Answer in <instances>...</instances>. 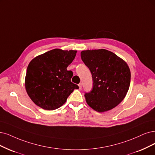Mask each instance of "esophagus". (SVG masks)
I'll return each mask as SVG.
<instances>
[{
	"mask_svg": "<svg viewBox=\"0 0 155 155\" xmlns=\"http://www.w3.org/2000/svg\"><path fill=\"white\" fill-rule=\"evenodd\" d=\"M78 86H79V88H80V89H82V83H80V84H78Z\"/></svg>",
	"mask_w": 155,
	"mask_h": 155,
	"instance_id": "obj_1",
	"label": "esophagus"
}]
</instances>
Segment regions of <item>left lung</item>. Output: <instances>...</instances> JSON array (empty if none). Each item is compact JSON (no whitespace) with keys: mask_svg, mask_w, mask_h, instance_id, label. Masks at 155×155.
<instances>
[{"mask_svg":"<svg viewBox=\"0 0 155 155\" xmlns=\"http://www.w3.org/2000/svg\"><path fill=\"white\" fill-rule=\"evenodd\" d=\"M81 58L93 77V89L85 93L89 107L98 112L112 109L121 103L130 87L131 73L124 60L105 49L81 51Z\"/></svg>","mask_w":155,"mask_h":155,"instance_id":"left-lung-1","label":"left lung"}]
</instances>
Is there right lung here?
Listing matches in <instances>:
<instances>
[{
	"instance_id": "obj_1",
	"label": "right lung",
	"mask_w": 155,
	"mask_h": 155,
	"mask_svg": "<svg viewBox=\"0 0 155 155\" xmlns=\"http://www.w3.org/2000/svg\"><path fill=\"white\" fill-rule=\"evenodd\" d=\"M77 50L54 49L34 58L28 65L25 79L26 91L32 101L45 110H53L65 104L74 89L73 72L67 67Z\"/></svg>"
}]
</instances>
